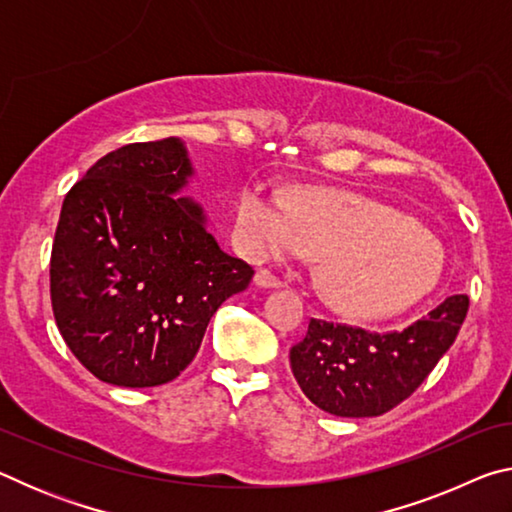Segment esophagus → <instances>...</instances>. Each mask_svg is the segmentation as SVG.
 I'll list each match as a JSON object with an SVG mask.
<instances>
[{
    "instance_id": "1",
    "label": "esophagus",
    "mask_w": 512,
    "mask_h": 512,
    "mask_svg": "<svg viewBox=\"0 0 512 512\" xmlns=\"http://www.w3.org/2000/svg\"><path fill=\"white\" fill-rule=\"evenodd\" d=\"M253 282H255V287H259V289H280L282 287V282L277 280V277L271 271H264V268H262V271L255 273Z\"/></svg>"
}]
</instances>
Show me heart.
<instances>
[{"mask_svg": "<svg viewBox=\"0 0 512 512\" xmlns=\"http://www.w3.org/2000/svg\"><path fill=\"white\" fill-rule=\"evenodd\" d=\"M235 237L250 259L318 255L316 284L354 318H388L438 287L443 248L409 214L348 189L298 187L291 203L259 185L241 189Z\"/></svg>", "mask_w": 512, "mask_h": 512, "instance_id": "1", "label": "heart"}]
</instances>
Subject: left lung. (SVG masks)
<instances>
[{
    "label": "left lung",
    "mask_w": 512,
    "mask_h": 512,
    "mask_svg": "<svg viewBox=\"0 0 512 512\" xmlns=\"http://www.w3.org/2000/svg\"><path fill=\"white\" fill-rule=\"evenodd\" d=\"M467 296H452L402 332L311 318L307 336L289 352L293 377L311 402L341 418H375L404 402L461 329Z\"/></svg>",
    "instance_id": "left-lung-1"
}]
</instances>
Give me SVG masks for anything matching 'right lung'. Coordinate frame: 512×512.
Listing matches in <instances>:
<instances>
[{
    "label": "right lung",
    "mask_w": 512,
    "mask_h": 512,
    "mask_svg": "<svg viewBox=\"0 0 512 512\" xmlns=\"http://www.w3.org/2000/svg\"><path fill=\"white\" fill-rule=\"evenodd\" d=\"M183 140L126 144L69 189L51 248V307L67 348L112 386L176 379L207 323L255 271L223 253Z\"/></svg>",
    "instance_id": "obj_1"
}]
</instances>
